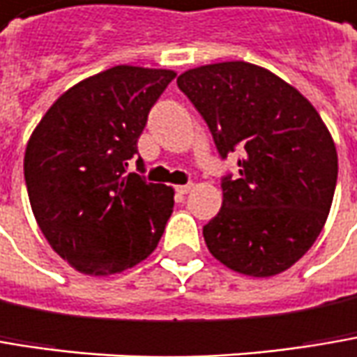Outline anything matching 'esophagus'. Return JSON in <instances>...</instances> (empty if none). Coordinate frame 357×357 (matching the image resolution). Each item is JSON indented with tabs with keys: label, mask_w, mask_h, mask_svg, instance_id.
Segmentation results:
<instances>
[{
	"label": "esophagus",
	"mask_w": 357,
	"mask_h": 357,
	"mask_svg": "<svg viewBox=\"0 0 357 357\" xmlns=\"http://www.w3.org/2000/svg\"><path fill=\"white\" fill-rule=\"evenodd\" d=\"M192 189V185L191 183H187V185H181V187H176V192H178V195H187V192L191 191Z\"/></svg>",
	"instance_id": "1"
}]
</instances>
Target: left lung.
<instances>
[{
  "mask_svg": "<svg viewBox=\"0 0 357 357\" xmlns=\"http://www.w3.org/2000/svg\"><path fill=\"white\" fill-rule=\"evenodd\" d=\"M205 119L219 156L242 148L240 174L221 178L223 205L205 227L227 268L264 278L307 254L329 215L337 152L317 109L256 64H205L176 79Z\"/></svg>",
  "mask_w": 357,
  "mask_h": 357,
  "instance_id": "1",
  "label": "left lung"
}]
</instances>
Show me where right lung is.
Here are the masks:
<instances>
[{
	"label": "right lung",
	"mask_w": 357,
	"mask_h": 357,
	"mask_svg": "<svg viewBox=\"0 0 357 357\" xmlns=\"http://www.w3.org/2000/svg\"><path fill=\"white\" fill-rule=\"evenodd\" d=\"M174 77L165 68H107L63 93L28 142L24 178L38 227L83 274L136 266L165 234L174 191L126 166Z\"/></svg>",
	"instance_id": "right-lung-1"
}]
</instances>
